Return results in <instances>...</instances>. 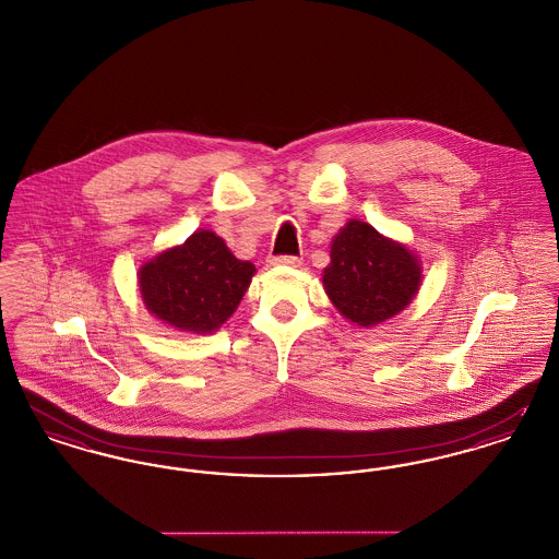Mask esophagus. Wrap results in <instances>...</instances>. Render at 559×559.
<instances>
[{
	"label": "esophagus",
	"instance_id": "1",
	"mask_svg": "<svg viewBox=\"0 0 559 559\" xmlns=\"http://www.w3.org/2000/svg\"><path fill=\"white\" fill-rule=\"evenodd\" d=\"M270 264L272 266L299 267L301 266V260L295 258V255H276V258L270 260Z\"/></svg>",
	"mask_w": 559,
	"mask_h": 559
}]
</instances>
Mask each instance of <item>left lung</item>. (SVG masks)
Listing matches in <instances>:
<instances>
[{
  "label": "left lung",
  "mask_w": 559,
  "mask_h": 559,
  "mask_svg": "<svg viewBox=\"0 0 559 559\" xmlns=\"http://www.w3.org/2000/svg\"><path fill=\"white\" fill-rule=\"evenodd\" d=\"M421 281L419 255L362 219H349L333 237L331 264L322 270V287L331 304L362 329L400 314L419 293Z\"/></svg>",
  "instance_id": "1"
}]
</instances>
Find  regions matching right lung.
Segmentation results:
<instances>
[{
  "mask_svg": "<svg viewBox=\"0 0 559 559\" xmlns=\"http://www.w3.org/2000/svg\"><path fill=\"white\" fill-rule=\"evenodd\" d=\"M253 274L255 266L239 260L222 237L197 230L140 266L138 292L144 308L163 324L212 335L237 312Z\"/></svg>",
  "mask_w": 559,
  "mask_h": 559,
  "instance_id": "1",
  "label": "right lung"
}]
</instances>
